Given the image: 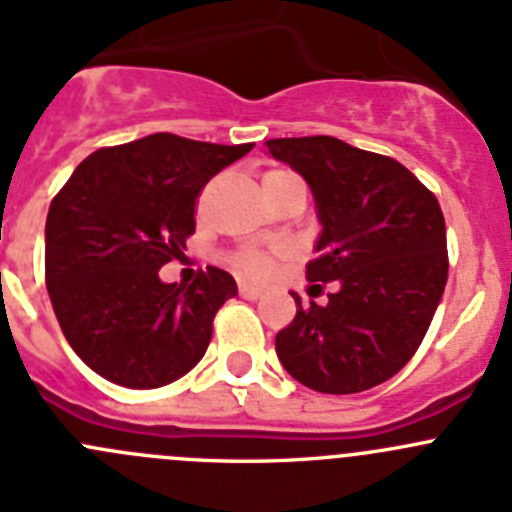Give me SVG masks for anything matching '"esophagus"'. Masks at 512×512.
I'll return each instance as SVG.
<instances>
[{
  "label": "esophagus",
  "mask_w": 512,
  "mask_h": 512,
  "mask_svg": "<svg viewBox=\"0 0 512 512\" xmlns=\"http://www.w3.org/2000/svg\"><path fill=\"white\" fill-rule=\"evenodd\" d=\"M238 292H241L243 299H261V297H264V289L253 287V284H248V281H241V284H238Z\"/></svg>",
  "instance_id": "esophagus-1"
}]
</instances>
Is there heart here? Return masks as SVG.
<instances>
[{"instance_id":"heart-1","label":"heart","mask_w":512,"mask_h":512,"mask_svg":"<svg viewBox=\"0 0 512 512\" xmlns=\"http://www.w3.org/2000/svg\"><path fill=\"white\" fill-rule=\"evenodd\" d=\"M279 175H287V172L271 170L266 172L264 180H271V177H279ZM233 264L251 276H264L271 271V256L264 251H256V248H243V251H238L236 256H233Z\"/></svg>"}]
</instances>
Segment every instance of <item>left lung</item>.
<instances>
[{
    "label": "left lung",
    "instance_id": "8db88e82",
    "mask_svg": "<svg viewBox=\"0 0 512 512\" xmlns=\"http://www.w3.org/2000/svg\"><path fill=\"white\" fill-rule=\"evenodd\" d=\"M304 177L322 231L309 281H337L276 335L292 378L320 393H360L414 358L447 284V228L437 198L401 162L335 137L269 139ZM320 287V284H317Z\"/></svg>",
    "mask_w": 512,
    "mask_h": 512
}]
</instances>
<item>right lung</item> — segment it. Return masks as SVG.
Returning a JSON list of instances; mask_svg holds the SVG:
<instances>
[{
    "label": "right lung",
    "instance_id": "add662e5",
    "mask_svg": "<svg viewBox=\"0 0 512 512\" xmlns=\"http://www.w3.org/2000/svg\"><path fill=\"white\" fill-rule=\"evenodd\" d=\"M251 149L149 134L93 152L55 195L45 284L70 348L106 381L159 388L200 363L236 279L208 266L177 287L159 269L195 233L200 190Z\"/></svg>",
    "mask_w": 512,
    "mask_h": 512
}]
</instances>
